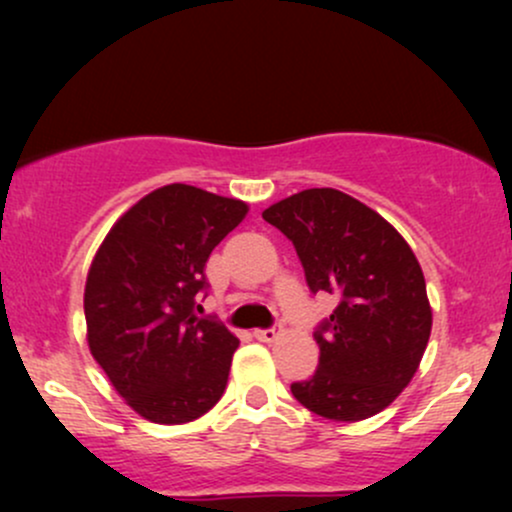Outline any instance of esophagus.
<instances>
[{"mask_svg": "<svg viewBox=\"0 0 512 512\" xmlns=\"http://www.w3.org/2000/svg\"><path fill=\"white\" fill-rule=\"evenodd\" d=\"M281 330H276V327H269V330H255V337L260 339V342H276L279 339Z\"/></svg>", "mask_w": 512, "mask_h": 512, "instance_id": "esophagus-1", "label": "esophagus"}]
</instances>
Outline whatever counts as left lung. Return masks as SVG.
<instances>
[{
    "mask_svg": "<svg viewBox=\"0 0 512 512\" xmlns=\"http://www.w3.org/2000/svg\"><path fill=\"white\" fill-rule=\"evenodd\" d=\"M291 240L310 291L339 298L315 332L320 366L291 392L332 421H363L411 383L433 313L414 250L392 223L358 199L313 187L262 211Z\"/></svg>",
    "mask_w": 512,
    "mask_h": 512,
    "instance_id": "left-lung-1",
    "label": "left lung"
}]
</instances>
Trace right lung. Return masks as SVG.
<instances>
[{"mask_svg":"<svg viewBox=\"0 0 512 512\" xmlns=\"http://www.w3.org/2000/svg\"><path fill=\"white\" fill-rule=\"evenodd\" d=\"M248 214L243 199L163 185L129 207L93 257L84 313L91 356L154 424H187L219 402L238 337L195 315L204 264Z\"/></svg>","mask_w":512,"mask_h":512,"instance_id":"add662e5","label":"right lung"}]
</instances>
